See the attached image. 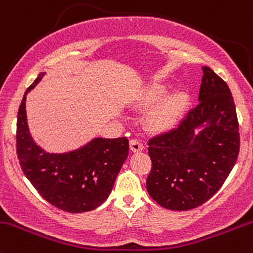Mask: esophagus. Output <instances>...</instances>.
<instances>
[{"instance_id": "obj_1", "label": "esophagus", "mask_w": 253, "mask_h": 253, "mask_svg": "<svg viewBox=\"0 0 253 253\" xmlns=\"http://www.w3.org/2000/svg\"><path fill=\"white\" fill-rule=\"evenodd\" d=\"M130 150L134 151V152H139V151L144 150V144H142L141 140L136 139V137L130 140Z\"/></svg>"}]
</instances>
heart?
<instances>
[{
  "label": "heart",
  "mask_w": 253,
  "mask_h": 253,
  "mask_svg": "<svg viewBox=\"0 0 253 253\" xmlns=\"http://www.w3.org/2000/svg\"><path fill=\"white\" fill-rule=\"evenodd\" d=\"M168 91L169 86L166 84L156 83V84L150 85L141 96V102L145 106L155 105L156 102L165 97ZM189 93L183 90L174 91L170 95L167 96L163 102L152 112L150 117V126L157 130L168 129L184 113V111L189 106Z\"/></svg>",
  "instance_id": "heart-1"
}]
</instances>
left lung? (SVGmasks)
Wrapping results in <instances>:
<instances>
[{"instance_id":"1","label":"left lung","mask_w":253,"mask_h":253,"mask_svg":"<svg viewBox=\"0 0 253 253\" xmlns=\"http://www.w3.org/2000/svg\"><path fill=\"white\" fill-rule=\"evenodd\" d=\"M202 70L199 105L178 127L148 141L152 168L146 187L167 210L189 211L207 202L238 160L240 134L233 96L212 69Z\"/></svg>"}]
</instances>
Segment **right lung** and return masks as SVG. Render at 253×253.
Wrapping results in <instances>:
<instances>
[{
    "label": "right lung",
    "instance_id": "add662e5",
    "mask_svg": "<svg viewBox=\"0 0 253 253\" xmlns=\"http://www.w3.org/2000/svg\"><path fill=\"white\" fill-rule=\"evenodd\" d=\"M40 73L25 91L17 119V155L23 173L39 194L54 207L69 213L92 211L107 200L129 153L126 137H95L66 153L43 151L31 137L27 122V93L39 84Z\"/></svg>",
    "mask_w": 253,
    "mask_h": 253
}]
</instances>
